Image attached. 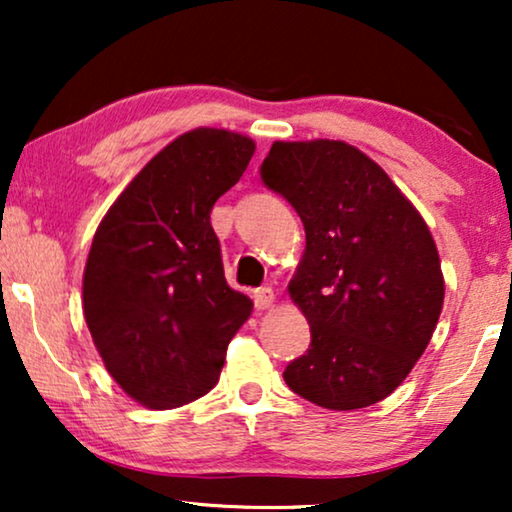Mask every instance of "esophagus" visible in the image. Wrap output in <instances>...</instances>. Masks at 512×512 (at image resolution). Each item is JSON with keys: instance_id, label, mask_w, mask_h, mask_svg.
Returning a JSON list of instances; mask_svg holds the SVG:
<instances>
[{"instance_id": "obj_1", "label": "esophagus", "mask_w": 512, "mask_h": 512, "mask_svg": "<svg viewBox=\"0 0 512 512\" xmlns=\"http://www.w3.org/2000/svg\"><path fill=\"white\" fill-rule=\"evenodd\" d=\"M275 303V291L270 286H261V289L254 291V305L256 310H268Z\"/></svg>"}]
</instances>
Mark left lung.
Returning <instances> with one entry per match:
<instances>
[{
  "instance_id": "1",
  "label": "left lung",
  "mask_w": 512,
  "mask_h": 512,
  "mask_svg": "<svg viewBox=\"0 0 512 512\" xmlns=\"http://www.w3.org/2000/svg\"><path fill=\"white\" fill-rule=\"evenodd\" d=\"M261 179L305 226L289 296L312 342L284 382L328 410L382 401L424 354L443 310L429 226L375 160L335 139L275 142Z\"/></svg>"
}]
</instances>
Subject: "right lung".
Instances as JSON below:
<instances>
[{
    "instance_id": "right-lung-1",
    "label": "right lung",
    "mask_w": 512,
    "mask_h": 512,
    "mask_svg": "<svg viewBox=\"0 0 512 512\" xmlns=\"http://www.w3.org/2000/svg\"><path fill=\"white\" fill-rule=\"evenodd\" d=\"M254 139L195 128L156 153L109 207L83 270V317L109 375L151 410L219 382L254 303L223 275L209 214L254 156Z\"/></svg>"
}]
</instances>
